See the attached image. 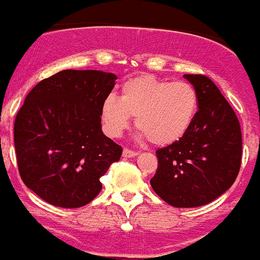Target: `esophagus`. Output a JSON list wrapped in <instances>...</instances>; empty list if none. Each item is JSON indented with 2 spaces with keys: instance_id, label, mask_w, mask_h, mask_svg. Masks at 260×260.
<instances>
[{
  "instance_id": "1",
  "label": "esophagus",
  "mask_w": 260,
  "mask_h": 260,
  "mask_svg": "<svg viewBox=\"0 0 260 260\" xmlns=\"http://www.w3.org/2000/svg\"><path fill=\"white\" fill-rule=\"evenodd\" d=\"M138 155V152H135V151H132V150H127V148H125L122 152V156L125 158H130V157H135V156Z\"/></svg>"
}]
</instances>
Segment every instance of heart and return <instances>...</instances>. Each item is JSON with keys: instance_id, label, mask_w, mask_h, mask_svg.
Here are the masks:
<instances>
[{"instance_id": "1", "label": "heart", "mask_w": 260, "mask_h": 260, "mask_svg": "<svg viewBox=\"0 0 260 260\" xmlns=\"http://www.w3.org/2000/svg\"><path fill=\"white\" fill-rule=\"evenodd\" d=\"M198 110V93L185 80L168 82L153 75L126 80L121 96L109 95L102 103L105 132L117 138L127 128L132 116L141 137L157 146L178 141L191 126Z\"/></svg>"}]
</instances>
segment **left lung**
Instances as JSON below:
<instances>
[{"mask_svg": "<svg viewBox=\"0 0 260 260\" xmlns=\"http://www.w3.org/2000/svg\"><path fill=\"white\" fill-rule=\"evenodd\" d=\"M198 93V112L182 138L156 151L153 191L178 208L201 207L233 185L242 156L241 126L210 78L185 74Z\"/></svg>", "mask_w": 260, "mask_h": 260, "instance_id": "obj_1", "label": "left lung"}]
</instances>
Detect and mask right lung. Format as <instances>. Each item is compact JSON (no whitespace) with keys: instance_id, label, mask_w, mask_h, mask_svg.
<instances>
[{"instance_id":"1","label":"right lung","mask_w":260,"mask_h":260,"mask_svg":"<svg viewBox=\"0 0 260 260\" xmlns=\"http://www.w3.org/2000/svg\"><path fill=\"white\" fill-rule=\"evenodd\" d=\"M117 77L100 70H62L29 91L14 123L24 185L62 208L86 206L102 191L100 177L122 148L102 130V103Z\"/></svg>"}]
</instances>
